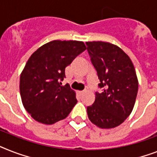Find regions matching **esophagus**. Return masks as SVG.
Segmentation results:
<instances>
[{
  "label": "esophagus",
  "mask_w": 157,
  "mask_h": 157,
  "mask_svg": "<svg viewBox=\"0 0 157 157\" xmlns=\"http://www.w3.org/2000/svg\"><path fill=\"white\" fill-rule=\"evenodd\" d=\"M77 93H78V94H80V95H82V94H84V93H85V91H78V92H77Z\"/></svg>",
  "instance_id": "34e87169"
}]
</instances>
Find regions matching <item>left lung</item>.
Here are the masks:
<instances>
[{"label": "left lung", "instance_id": "obj_1", "mask_svg": "<svg viewBox=\"0 0 157 157\" xmlns=\"http://www.w3.org/2000/svg\"><path fill=\"white\" fill-rule=\"evenodd\" d=\"M86 45L102 89L87 107L88 117L100 128H114L124 122L135 105L139 85L136 70L118 46L101 41L86 42Z\"/></svg>", "mask_w": 157, "mask_h": 157}]
</instances>
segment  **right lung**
I'll list each match as a JSON object with an SVG mask.
<instances>
[{"label": "right lung", "mask_w": 157, "mask_h": 157, "mask_svg": "<svg viewBox=\"0 0 157 157\" xmlns=\"http://www.w3.org/2000/svg\"><path fill=\"white\" fill-rule=\"evenodd\" d=\"M85 49L81 41L54 40L29 58L20 76V94L24 107L34 120L54 124L72 111L77 102L76 93L61 81L65 67Z\"/></svg>", "instance_id": "obj_1"}]
</instances>
